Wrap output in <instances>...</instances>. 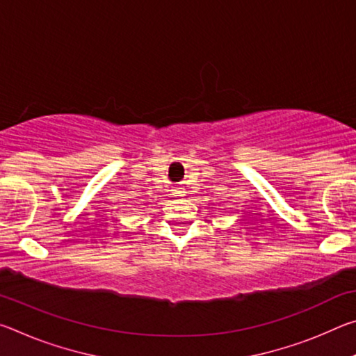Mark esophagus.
<instances>
[{"label": "esophagus", "mask_w": 356, "mask_h": 356, "mask_svg": "<svg viewBox=\"0 0 356 356\" xmlns=\"http://www.w3.org/2000/svg\"><path fill=\"white\" fill-rule=\"evenodd\" d=\"M171 191H172V196H176V197L185 196V191H184L182 188H174V190H171Z\"/></svg>", "instance_id": "34e87169"}]
</instances>
